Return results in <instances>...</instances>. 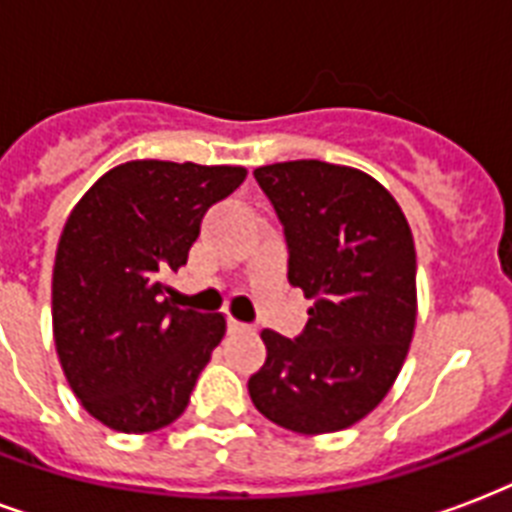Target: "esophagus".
Masks as SVG:
<instances>
[{
  "mask_svg": "<svg viewBox=\"0 0 512 512\" xmlns=\"http://www.w3.org/2000/svg\"><path fill=\"white\" fill-rule=\"evenodd\" d=\"M227 326H229V331H245V323H240V320H235V318H229L227 320Z\"/></svg>",
  "mask_w": 512,
  "mask_h": 512,
  "instance_id": "obj_1",
  "label": "esophagus"
}]
</instances>
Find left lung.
Listing matches in <instances>:
<instances>
[{"mask_svg": "<svg viewBox=\"0 0 512 512\" xmlns=\"http://www.w3.org/2000/svg\"><path fill=\"white\" fill-rule=\"evenodd\" d=\"M288 240V280L312 301L293 342L261 331L267 360L253 406L301 435L347 430L398 379L417 326V251L406 216L374 176L320 160L253 170Z\"/></svg>", "mask_w": 512, "mask_h": 512, "instance_id": "1", "label": "left lung"}]
</instances>
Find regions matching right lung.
Returning a JSON list of instances; mask_svg holds the SVG:
<instances>
[{
	"instance_id": "right-lung-1",
	"label": "right lung",
	"mask_w": 512,
	"mask_h": 512,
	"mask_svg": "<svg viewBox=\"0 0 512 512\" xmlns=\"http://www.w3.org/2000/svg\"><path fill=\"white\" fill-rule=\"evenodd\" d=\"M245 176L243 165L130 160L69 213L53 267V342L71 392L101 425L154 433L189 406L227 318L173 307L162 277L184 267L205 211Z\"/></svg>"
}]
</instances>
